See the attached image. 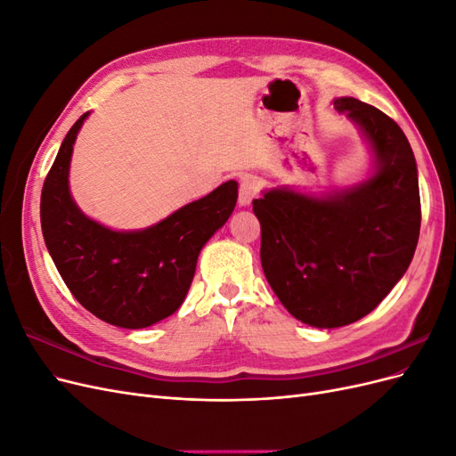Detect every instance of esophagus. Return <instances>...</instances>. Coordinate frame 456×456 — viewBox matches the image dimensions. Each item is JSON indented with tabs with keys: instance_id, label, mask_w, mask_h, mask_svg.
Here are the masks:
<instances>
[{
	"instance_id": "obj_1",
	"label": "esophagus",
	"mask_w": 456,
	"mask_h": 456,
	"mask_svg": "<svg viewBox=\"0 0 456 456\" xmlns=\"http://www.w3.org/2000/svg\"><path fill=\"white\" fill-rule=\"evenodd\" d=\"M256 191H258V183L255 181V176L245 175V176L241 178V183H240V198H238L240 205H241V207L251 205L253 198L256 196Z\"/></svg>"
}]
</instances>
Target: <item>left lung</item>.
Returning <instances> with one entry per match:
<instances>
[{"mask_svg": "<svg viewBox=\"0 0 456 456\" xmlns=\"http://www.w3.org/2000/svg\"><path fill=\"white\" fill-rule=\"evenodd\" d=\"M333 104L362 129L372 175L320 198L281 186L253 200L270 287L289 314L320 329L375 310L403 278L420 233L419 171L405 133L354 96Z\"/></svg>", "mask_w": 456, "mask_h": 456, "instance_id": "left-lung-1", "label": "left lung"}]
</instances>
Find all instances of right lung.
Returning <instances> with one entry per match:
<instances>
[{"instance_id":"obj_1","label":"right lung","mask_w":456,"mask_h":456,"mask_svg":"<svg viewBox=\"0 0 456 456\" xmlns=\"http://www.w3.org/2000/svg\"><path fill=\"white\" fill-rule=\"evenodd\" d=\"M87 116L68 131L45 178L41 232L54 266L81 306L110 325L150 327L181 308L200 251L236 207L238 183L220 184L154 226L110 230L81 213L68 188L74 142Z\"/></svg>"}]
</instances>
